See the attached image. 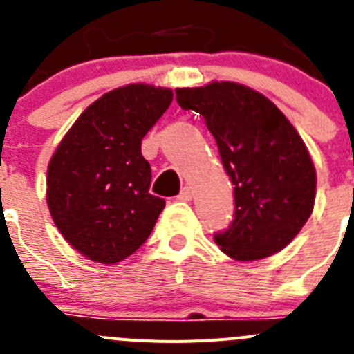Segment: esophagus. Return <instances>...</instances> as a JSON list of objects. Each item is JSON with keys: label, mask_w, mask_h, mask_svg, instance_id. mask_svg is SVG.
<instances>
[{"label": "esophagus", "mask_w": 354, "mask_h": 354, "mask_svg": "<svg viewBox=\"0 0 354 354\" xmlns=\"http://www.w3.org/2000/svg\"><path fill=\"white\" fill-rule=\"evenodd\" d=\"M192 196H194V192H192V187H183L180 192V196H178V199H181V201H190L192 199Z\"/></svg>", "instance_id": "1"}]
</instances>
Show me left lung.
<instances>
[{
    "label": "left lung",
    "mask_w": 354,
    "mask_h": 354,
    "mask_svg": "<svg viewBox=\"0 0 354 354\" xmlns=\"http://www.w3.org/2000/svg\"><path fill=\"white\" fill-rule=\"evenodd\" d=\"M183 110L205 119L233 185V221L215 242L239 262L278 253L301 232L315 201L305 142L272 101L244 85L176 88Z\"/></svg>",
    "instance_id": "8db88e82"
}]
</instances>
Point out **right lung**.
Segmentation results:
<instances>
[{
  "mask_svg": "<svg viewBox=\"0 0 354 354\" xmlns=\"http://www.w3.org/2000/svg\"><path fill=\"white\" fill-rule=\"evenodd\" d=\"M173 91L131 84L87 106L48 165V207L76 251L118 263L151 235L165 201L149 194L144 135L164 115Z\"/></svg>",
  "mask_w": 354,
  "mask_h": 354,
  "instance_id": "right-lung-1",
  "label": "right lung"
}]
</instances>
